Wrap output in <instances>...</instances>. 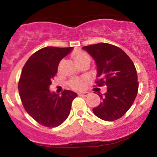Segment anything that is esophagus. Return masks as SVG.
Here are the masks:
<instances>
[{
	"instance_id": "34e87169",
	"label": "esophagus",
	"mask_w": 157,
	"mask_h": 157,
	"mask_svg": "<svg viewBox=\"0 0 157 157\" xmlns=\"http://www.w3.org/2000/svg\"><path fill=\"white\" fill-rule=\"evenodd\" d=\"M80 96H82V97H88L89 95V93L87 92V91H85V92H80L78 94Z\"/></svg>"
}]
</instances>
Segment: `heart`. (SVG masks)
<instances>
[{
	"mask_svg": "<svg viewBox=\"0 0 157 157\" xmlns=\"http://www.w3.org/2000/svg\"><path fill=\"white\" fill-rule=\"evenodd\" d=\"M73 58L75 62L78 64L80 62H82V61L89 59V56L87 53H86L84 52H78L73 55ZM68 83H69V86L71 88H73V89H80L83 86L84 81L83 80H81V79L75 78L70 80Z\"/></svg>",
	"mask_w": 157,
	"mask_h": 157,
	"instance_id": "1",
	"label": "heart"
}]
</instances>
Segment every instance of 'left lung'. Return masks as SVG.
Returning a JSON list of instances; mask_svg holds the SVG:
<instances>
[{
	"label": "left lung",
	"mask_w": 157,
	"mask_h": 157,
	"mask_svg": "<svg viewBox=\"0 0 157 157\" xmlns=\"http://www.w3.org/2000/svg\"><path fill=\"white\" fill-rule=\"evenodd\" d=\"M89 54L97 66V86H107L99 96L102 102L93 109L95 115L105 121L122 117L132 105L139 82L134 63L124 51L113 45L100 43L82 48Z\"/></svg>",
	"instance_id": "8db88e82"
}]
</instances>
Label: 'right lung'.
<instances>
[{
	"label": "right lung",
	"mask_w": 157,
	"mask_h": 157,
	"mask_svg": "<svg viewBox=\"0 0 157 157\" xmlns=\"http://www.w3.org/2000/svg\"><path fill=\"white\" fill-rule=\"evenodd\" d=\"M73 47H45L34 53L23 66L18 83L21 100L26 112L40 125L59 126L67 119L71 102L77 96L64 90L61 95L52 92L49 86L57 66Z\"/></svg>",
	"instance_id": "right-lung-1"
}]
</instances>
